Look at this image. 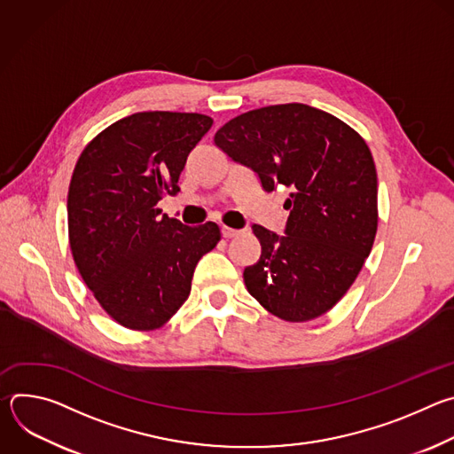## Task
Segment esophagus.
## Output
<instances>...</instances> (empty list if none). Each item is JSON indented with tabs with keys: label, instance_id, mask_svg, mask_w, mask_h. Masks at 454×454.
<instances>
[{
	"label": "esophagus",
	"instance_id": "obj_1",
	"mask_svg": "<svg viewBox=\"0 0 454 454\" xmlns=\"http://www.w3.org/2000/svg\"><path fill=\"white\" fill-rule=\"evenodd\" d=\"M221 231H223L224 239H233V237H239L242 233V230H235V228H230V226H223Z\"/></svg>",
	"mask_w": 454,
	"mask_h": 454
}]
</instances>
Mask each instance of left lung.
Segmentation results:
<instances>
[{"instance_id":"8db88e82","label":"left lung","mask_w":454,"mask_h":454,"mask_svg":"<svg viewBox=\"0 0 454 454\" xmlns=\"http://www.w3.org/2000/svg\"><path fill=\"white\" fill-rule=\"evenodd\" d=\"M215 145L291 190L286 235L253 224L261 258L244 270L249 294L280 319L329 312L350 289L377 233V172L363 137L331 113L278 104L231 118Z\"/></svg>"}]
</instances>
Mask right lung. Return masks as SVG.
Listing matches in <instances>:
<instances>
[{"mask_svg":"<svg viewBox=\"0 0 454 454\" xmlns=\"http://www.w3.org/2000/svg\"><path fill=\"white\" fill-rule=\"evenodd\" d=\"M212 123L200 113H135L106 127L77 160L72 254L100 307L125 329L163 327L188 298L201 256L221 240L215 223L190 228L158 208L179 192L186 156Z\"/></svg>","mask_w":454,"mask_h":454,"instance_id":"1","label":"right lung"}]
</instances>
